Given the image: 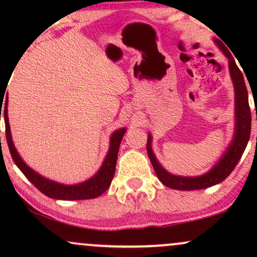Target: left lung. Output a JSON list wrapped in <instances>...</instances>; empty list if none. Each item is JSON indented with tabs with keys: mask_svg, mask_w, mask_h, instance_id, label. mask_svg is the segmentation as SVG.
<instances>
[{
	"mask_svg": "<svg viewBox=\"0 0 257 257\" xmlns=\"http://www.w3.org/2000/svg\"><path fill=\"white\" fill-rule=\"evenodd\" d=\"M214 42L228 59L229 75L231 82H233L235 93V128L233 139H231L229 145L227 146L226 151L222 153L219 161L208 172H206L202 175H199V177H181V175L172 174L167 170H165L153 152L152 135L149 133V138H147V154H149V158L151 163H152L154 171H156L158 179L165 186L178 189V191L203 189L222 182L233 172L238 160L241 159L249 142V137H250L251 115L248 101V91L247 87H245L243 75H242L241 70L237 68L234 57L231 56L229 50L224 47L222 42L215 40V38H214Z\"/></svg>",
	"mask_w": 257,
	"mask_h": 257,
	"instance_id": "8db88e82",
	"label": "left lung"
}]
</instances>
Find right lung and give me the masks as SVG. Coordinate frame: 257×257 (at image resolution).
I'll return each instance as SVG.
<instances>
[{
	"mask_svg": "<svg viewBox=\"0 0 257 257\" xmlns=\"http://www.w3.org/2000/svg\"><path fill=\"white\" fill-rule=\"evenodd\" d=\"M3 98V96H2ZM5 106H3V112H5V122H6V137L7 143H8L10 154H12L13 160L15 161L16 166L20 168L21 172L26 175L28 180L36 187L38 191L43 193L44 195L49 198L57 199V200H87L94 199L97 196L103 194L106 189L110 187L112 179L114 177L115 172V164H117L118 151L120 146L121 139L126 132V127L118 128L114 131L110 137V147H108L107 154L105 156V159L101 164L99 170L97 173L92 175L87 180L79 182L75 185H64L61 182L50 180V179L38 174L33 168L28 166L24 163V160L21 158L20 153L17 152L15 145H14L12 138V131H10L9 119H8V96H5ZM1 103V111H2Z\"/></svg>",
	"mask_w": 257,
	"mask_h": 257,
	"instance_id": "1",
	"label": "right lung"
}]
</instances>
